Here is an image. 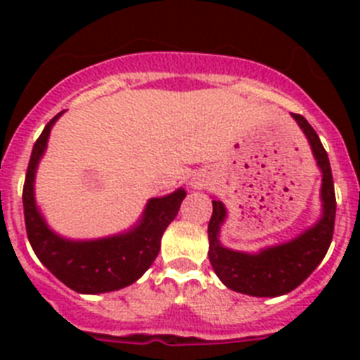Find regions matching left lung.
<instances>
[{
    "label": "left lung",
    "mask_w": 360,
    "mask_h": 360,
    "mask_svg": "<svg viewBox=\"0 0 360 360\" xmlns=\"http://www.w3.org/2000/svg\"><path fill=\"white\" fill-rule=\"evenodd\" d=\"M297 120L310 142L311 153L323 173L321 202L323 214L314 227L307 229L287 243L274 245L256 254L238 252L219 243V229L227 218L225 205L212 200V216L209 221V259L216 276L225 287L254 297H278L297 288L317 269L332 243L335 225V191L328 153L324 151L316 129L303 115H292Z\"/></svg>",
    "instance_id": "left-lung-1"
}]
</instances>
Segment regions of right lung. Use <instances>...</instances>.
<instances>
[{"instance_id": "1", "label": "right lung", "mask_w": 360, "mask_h": 360, "mask_svg": "<svg viewBox=\"0 0 360 360\" xmlns=\"http://www.w3.org/2000/svg\"><path fill=\"white\" fill-rule=\"evenodd\" d=\"M61 115L63 111L44 126L28 162L23 186L28 241L39 262L72 290L79 294L120 290L135 283L155 262L160 250L162 234L178 214L186 191L180 187L171 195L149 200L141 221L124 234L88 241L61 238L46 225L34 196L37 164L46 149L50 129Z\"/></svg>"}]
</instances>
